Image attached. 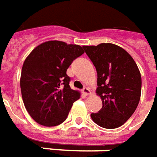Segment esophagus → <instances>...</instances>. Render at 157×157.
<instances>
[{
	"label": "esophagus",
	"mask_w": 157,
	"mask_h": 157,
	"mask_svg": "<svg viewBox=\"0 0 157 157\" xmlns=\"http://www.w3.org/2000/svg\"><path fill=\"white\" fill-rule=\"evenodd\" d=\"M82 92H83V94H84L85 96H89V95H90V90H89L87 87L83 88V90H82Z\"/></svg>",
	"instance_id": "esophagus-1"
}]
</instances>
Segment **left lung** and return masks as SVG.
<instances>
[{"instance_id":"obj_1","label":"left lung","mask_w":157,"mask_h":157,"mask_svg":"<svg viewBox=\"0 0 157 157\" xmlns=\"http://www.w3.org/2000/svg\"><path fill=\"white\" fill-rule=\"evenodd\" d=\"M85 52L97 71L96 94L102 108L90 117L103 128L122 126L137 107L141 92V76L128 52L111 43L84 46Z\"/></svg>"}]
</instances>
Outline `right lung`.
I'll return each mask as SVG.
<instances>
[{"mask_svg": "<svg viewBox=\"0 0 157 157\" xmlns=\"http://www.w3.org/2000/svg\"><path fill=\"white\" fill-rule=\"evenodd\" d=\"M84 53L79 45L49 40L36 46L23 63L21 90L32 119L45 126L60 125L67 119L81 94L70 87L67 71Z\"/></svg>", "mask_w": 157, "mask_h": 157, "instance_id": "obj_1", "label": "right lung"}]
</instances>
